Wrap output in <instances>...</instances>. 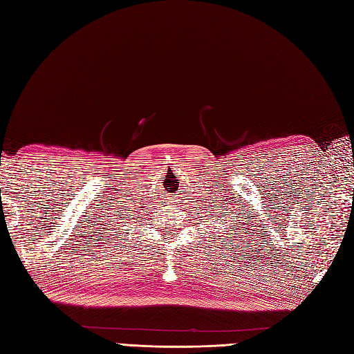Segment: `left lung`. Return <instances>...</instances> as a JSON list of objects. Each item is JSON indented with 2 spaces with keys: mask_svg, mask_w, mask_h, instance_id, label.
Here are the masks:
<instances>
[{
  "mask_svg": "<svg viewBox=\"0 0 354 354\" xmlns=\"http://www.w3.org/2000/svg\"><path fill=\"white\" fill-rule=\"evenodd\" d=\"M227 214H229V212H227ZM230 214H233V210L230 212ZM236 215H238V214H236ZM232 219H234V218H232ZM225 221H227V219H225ZM238 221H239V219H238ZM241 221H242V219H241ZM236 224H238V223H236ZM242 224H245V223H242ZM247 227H248V225H247ZM238 230H241V225H239V224H238ZM243 230H245V227H243ZM233 232H236V229H233ZM233 234H234V233H233ZM239 236H241V234H239Z\"/></svg>",
  "mask_w": 354,
  "mask_h": 354,
  "instance_id": "obj_1",
  "label": "left lung"
}]
</instances>
